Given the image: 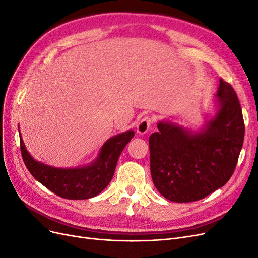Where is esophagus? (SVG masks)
<instances>
[{
	"mask_svg": "<svg viewBox=\"0 0 258 258\" xmlns=\"http://www.w3.org/2000/svg\"><path fill=\"white\" fill-rule=\"evenodd\" d=\"M151 124H152V118H150V117L142 118L141 121L138 123V125H137V133H138V134H140V135L146 134V133L149 131Z\"/></svg>",
	"mask_w": 258,
	"mask_h": 258,
	"instance_id": "1",
	"label": "esophagus"
}]
</instances>
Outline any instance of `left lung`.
I'll use <instances>...</instances> for the list:
<instances>
[{"label":"left lung","mask_w":258,"mask_h":258,"mask_svg":"<svg viewBox=\"0 0 258 258\" xmlns=\"http://www.w3.org/2000/svg\"><path fill=\"white\" fill-rule=\"evenodd\" d=\"M214 113L190 130L169 120L150 136V167L159 194L172 202L201 200L224 186L243 145L242 110L232 86L220 79Z\"/></svg>","instance_id":"1"}]
</instances>
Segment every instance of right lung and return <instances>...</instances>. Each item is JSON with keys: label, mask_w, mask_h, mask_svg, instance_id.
<instances>
[{"label": "right lung", "mask_w": 258, "mask_h": 258, "mask_svg": "<svg viewBox=\"0 0 258 258\" xmlns=\"http://www.w3.org/2000/svg\"><path fill=\"white\" fill-rule=\"evenodd\" d=\"M19 135L23 161L35 179L61 198L85 200L98 196L108 186L121 152L134 137L135 132L128 130L110 137L93 161L76 168H56L34 159L26 150L20 132Z\"/></svg>", "instance_id": "right-lung-1"}]
</instances>
